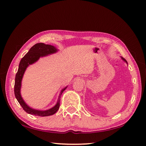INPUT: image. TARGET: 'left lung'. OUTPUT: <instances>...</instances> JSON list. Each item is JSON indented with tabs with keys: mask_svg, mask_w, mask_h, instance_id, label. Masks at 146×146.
<instances>
[{
	"mask_svg": "<svg viewBox=\"0 0 146 146\" xmlns=\"http://www.w3.org/2000/svg\"><path fill=\"white\" fill-rule=\"evenodd\" d=\"M121 58H122V60H123V61H125V62H126V63H127V61H126V60H125V58H122V57H121Z\"/></svg>",
	"mask_w": 146,
	"mask_h": 146,
	"instance_id": "left-lung-1",
	"label": "left lung"
}]
</instances>
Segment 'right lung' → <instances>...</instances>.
Here are the masks:
<instances>
[{
	"label": "right lung",
	"instance_id": "add662e5",
	"mask_svg": "<svg viewBox=\"0 0 146 146\" xmlns=\"http://www.w3.org/2000/svg\"><path fill=\"white\" fill-rule=\"evenodd\" d=\"M56 48L53 46L45 44L44 43H37L35 44L33 47L30 48L29 51L27 52L23 58L21 59L19 65V68L15 77V95L17 100L18 101L19 104L23 107L24 111L29 114H32L35 116H51L55 114L60 108V98L61 94L66 89V87L61 91L60 94L58 97V102L52 108L45 110V111H40V110H36L29 107V106L25 104L23 99L22 98L21 95V82L23 79L24 74L26 69L30 64H32L37 61L40 57L45 56L47 55L54 54L57 52Z\"/></svg>",
	"mask_w": 146,
	"mask_h": 146
}]
</instances>
